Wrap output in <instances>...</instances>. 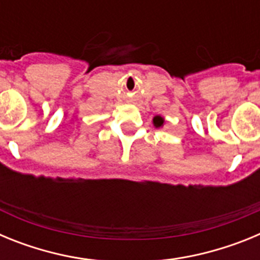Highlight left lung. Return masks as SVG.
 <instances>
[{"label":"left lung","instance_id":"obj_1","mask_svg":"<svg viewBox=\"0 0 260 260\" xmlns=\"http://www.w3.org/2000/svg\"><path fill=\"white\" fill-rule=\"evenodd\" d=\"M164 122H165V119L162 118L161 116H155L152 119V123L156 128L162 127V126H164Z\"/></svg>","mask_w":260,"mask_h":260}]
</instances>
